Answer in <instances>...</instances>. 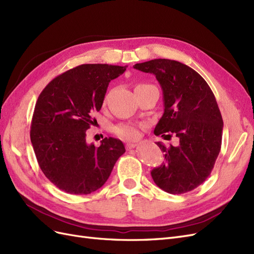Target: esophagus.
I'll return each mask as SVG.
<instances>
[{
    "label": "esophagus",
    "mask_w": 254,
    "mask_h": 254,
    "mask_svg": "<svg viewBox=\"0 0 254 254\" xmlns=\"http://www.w3.org/2000/svg\"><path fill=\"white\" fill-rule=\"evenodd\" d=\"M134 147H136V144L135 143H127L126 144V148L127 149H132Z\"/></svg>",
    "instance_id": "obj_1"
}]
</instances>
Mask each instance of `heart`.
<instances>
[{"mask_svg":"<svg viewBox=\"0 0 254 254\" xmlns=\"http://www.w3.org/2000/svg\"><path fill=\"white\" fill-rule=\"evenodd\" d=\"M141 86V84H139ZM115 132H117L120 136L124 137V139H136L140 134L139 128L134 125L129 124H121L115 127Z\"/></svg>","mask_w":254,"mask_h":254,"instance_id":"1","label":"heart"}]
</instances>
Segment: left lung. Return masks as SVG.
<instances>
[{
	"label": "left lung",
	"mask_w": 254,
	"mask_h": 254,
	"mask_svg": "<svg viewBox=\"0 0 254 254\" xmlns=\"http://www.w3.org/2000/svg\"><path fill=\"white\" fill-rule=\"evenodd\" d=\"M133 67L155 75L163 92L164 112L153 132L178 140L170 147L157 142L164 162L151 171L152 179L166 193H187L205 181L219 155L224 122L216 99L201 76L179 61L153 59Z\"/></svg>",
	"instance_id": "8db88e82"
}]
</instances>
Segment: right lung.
Listing matches in <instances>:
<instances>
[{"label":"right lung","instance_id":"right-lung-1","mask_svg":"<svg viewBox=\"0 0 254 254\" xmlns=\"http://www.w3.org/2000/svg\"><path fill=\"white\" fill-rule=\"evenodd\" d=\"M126 67L78 65L54 78L38 97L30 141L45 177L65 193L87 195L102 188L125 152L114 137H105L98 147L89 144L86 131L102 108L109 82Z\"/></svg>","mask_w":254,"mask_h":254}]
</instances>
